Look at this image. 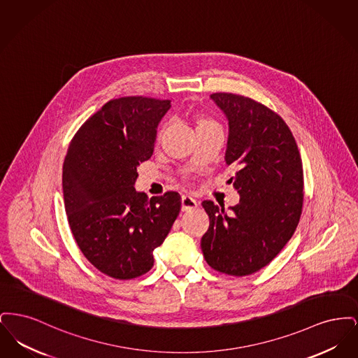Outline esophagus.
<instances>
[{
	"label": "esophagus",
	"instance_id": "obj_1",
	"mask_svg": "<svg viewBox=\"0 0 358 358\" xmlns=\"http://www.w3.org/2000/svg\"><path fill=\"white\" fill-rule=\"evenodd\" d=\"M199 206L197 200H194L192 196L189 194H184L182 199H181V208L182 210H192V209H196Z\"/></svg>",
	"mask_w": 358,
	"mask_h": 358
}]
</instances>
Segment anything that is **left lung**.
I'll return each mask as SVG.
<instances>
[{"instance_id": "left-lung-1", "label": "left lung", "mask_w": 358, "mask_h": 358, "mask_svg": "<svg viewBox=\"0 0 358 358\" xmlns=\"http://www.w3.org/2000/svg\"><path fill=\"white\" fill-rule=\"evenodd\" d=\"M210 99L228 120L227 165H236L229 206L203 201L209 228L201 238L206 263L244 276L267 266L294 235L303 204V169L296 142L278 114L250 98L216 92ZM232 182V178L231 181Z\"/></svg>"}]
</instances>
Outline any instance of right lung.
Here are the masks:
<instances>
[{"label":"right lung","mask_w":358,"mask_h":358,"mask_svg":"<svg viewBox=\"0 0 358 358\" xmlns=\"http://www.w3.org/2000/svg\"><path fill=\"white\" fill-rule=\"evenodd\" d=\"M171 101L126 96L85 120L63 164L69 227L80 251L101 273L133 279L152 270L181 209L177 192L149 199L136 192V168L154 152Z\"/></svg>","instance_id":"add662e5"}]
</instances>
